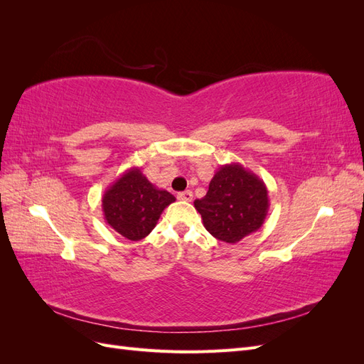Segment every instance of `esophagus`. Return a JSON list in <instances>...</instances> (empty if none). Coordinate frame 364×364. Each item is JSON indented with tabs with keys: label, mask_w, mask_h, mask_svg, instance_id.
<instances>
[{
	"label": "esophagus",
	"mask_w": 364,
	"mask_h": 364,
	"mask_svg": "<svg viewBox=\"0 0 364 364\" xmlns=\"http://www.w3.org/2000/svg\"><path fill=\"white\" fill-rule=\"evenodd\" d=\"M178 199L183 200V202H191L193 200V193L190 190L188 191H183V193H179L178 194Z\"/></svg>",
	"instance_id": "esophagus-1"
}]
</instances>
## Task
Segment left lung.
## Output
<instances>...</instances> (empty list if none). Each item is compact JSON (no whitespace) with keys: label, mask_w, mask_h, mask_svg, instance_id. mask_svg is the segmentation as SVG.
<instances>
[{"label":"left lung","mask_w":364,"mask_h":364,"mask_svg":"<svg viewBox=\"0 0 364 364\" xmlns=\"http://www.w3.org/2000/svg\"><path fill=\"white\" fill-rule=\"evenodd\" d=\"M269 206L266 183L238 162L222 165L209 182L206 196L194 200L205 229L229 245L257 232L267 217Z\"/></svg>","instance_id":"obj_1"}]
</instances>
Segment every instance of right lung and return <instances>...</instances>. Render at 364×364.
<instances>
[{"instance_id":"1","label":"right lung","mask_w":364,"mask_h":364,"mask_svg":"<svg viewBox=\"0 0 364 364\" xmlns=\"http://www.w3.org/2000/svg\"><path fill=\"white\" fill-rule=\"evenodd\" d=\"M176 197L153 185L141 168L132 167L105 191L102 208L106 223L130 241L146 238L162 211Z\"/></svg>"}]
</instances>
